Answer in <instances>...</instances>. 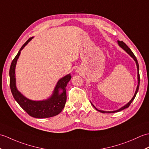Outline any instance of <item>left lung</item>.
<instances>
[{
    "instance_id": "left-lung-1",
    "label": "left lung",
    "mask_w": 149,
    "mask_h": 149,
    "mask_svg": "<svg viewBox=\"0 0 149 149\" xmlns=\"http://www.w3.org/2000/svg\"><path fill=\"white\" fill-rule=\"evenodd\" d=\"M118 45L121 47V48L122 49H123L125 50V51L127 52L128 54L130 56L131 58L133 59L134 60V61L136 62V66H137V70H138V85H137V88H136V91H135V93H134V96H133V97L132 98V99L129 101V102L127 104H125V105L124 106H123V107H122L121 108H120V109H117V110H116V111H102V110H99L98 109H97L95 107V106L93 105V104H92V103H91V104H92V106L95 107V108L98 111H100V112H101V113H116V112H118V111H122V110H123V109H125V108H127V107L130 106V104L132 103V101H133V100L134 99V98H135V97H136V94H137V93H138V89H139V86H140V74H139V65H138V61H137V59H136V56H134V54H133V52H132V51H131V50L129 48V47L126 45V44L124 43V42H123L122 41H118Z\"/></svg>"
}]
</instances>
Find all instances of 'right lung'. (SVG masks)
I'll use <instances>...</instances> for the list:
<instances>
[{"label":"right lung","mask_w":149,"mask_h":149,"mask_svg":"<svg viewBox=\"0 0 149 149\" xmlns=\"http://www.w3.org/2000/svg\"><path fill=\"white\" fill-rule=\"evenodd\" d=\"M33 38L31 37L25 43L12 61L9 69V84L13 96L20 106L29 114L36 118H45L54 116L62 111L66 101V87L71 79L70 74L65 75L58 81L52 95L43 100H32L23 95L16 86L15 68L21 50Z\"/></svg>","instance_id":"add662e5"}]
</instances>
